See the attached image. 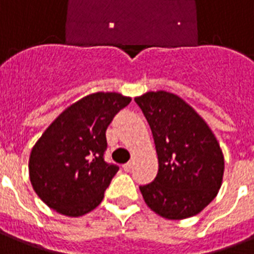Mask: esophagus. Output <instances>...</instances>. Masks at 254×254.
<instances>
[{
    "label": "esophagus",
    "mask_w": 254,
    "mask_h": 254,
    "mask_svg": "<svg viewBox=\"0 0 254 254\" xmlns=\"http://www.w3.org/2000/svg\"><path fill=\"white\" fill-rule=\"evenodd\" d=\"M123 168H124V171H127V172H130L131 168H133V163L127 162V164H124Z\"/></svg>",
    "instance_id": "esophagus-1"
}]
</instances>
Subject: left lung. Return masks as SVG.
Listing matches in <instances>:
<instances>
[{
    "mask_svg": "<svg viewBox=\"0 0 254 254\" xmlns=\"http://www.w3.org/2000/svg\"><path fill=\"white\" fill-rule=\"evenodd\" d=\"M155 141L159 170L141 193L152 211L166 219L198 214L222 185L224 159L207 124L177 95L146 92L134 99Z\"/></svg>",
    "mask_w": 254,
    "mask_h": 254,
    "instance_id": "8db88e82",
    "label": "left lung"
}]
</instances>
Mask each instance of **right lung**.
I'll return each instance as SVG.
<instances>
[{"mask_svg": "<svg viewBox=\"0 0 254 254\" xmlns=\"http://www.w3.org/2000/svg\"><path fill=\"white\" fill-rule=\"evenodd\" d=\"M131 99L96 92L66 108L43 133L30 156V179L51 209L67 216L90 213L102 202L119 166L104 160L107 127Z\"/></svg>", "mask_w": 254, "mask_h": 254, "instance_id": "obj_1", "label": "right lung"}]
</instances>
